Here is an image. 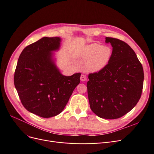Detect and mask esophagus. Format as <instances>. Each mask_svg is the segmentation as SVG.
Returning a JSON list of instances; mask_svg holds the SVG:
<instances>
[{"label": "esophagus", "mask_w": 154, "mask_h": 154, "mask_svg": "<svg viewBox=\"0 0 154 154\" xmlns=\"http://www.w3.org/2000/svg\"><path fill=\"white\" fill-rule=\"evenodd\" d=\"M80 80H81V81H82V82L86 81V80H87V77H86V76L84 75V74H82L81 76H80Z\"/></svg>", "instance_id": "esophagus-1"}]
</instances>
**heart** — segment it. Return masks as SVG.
<instances>
[{
  "label": "heart",
  "instance_id": "b5f03b06",
  "mask_svg": "<svg viewBox=\"0 0 154 154\" xmlns=\"http://www.w3.org/2000/svg\"><path fill=\"white\" fill-rule=\"evenodd\" d=\"M111 56L112 50L109 46H102L97 43L85 46L80 53V57L86 62V69L91 72L103 69L109 62Z\"/></svg>",
  "mask_w": 154,
  "mask_h": 154
}]
</instances>
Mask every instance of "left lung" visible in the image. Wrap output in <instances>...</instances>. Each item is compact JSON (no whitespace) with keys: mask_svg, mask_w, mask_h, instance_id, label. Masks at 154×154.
<instances>
[{"mask_svg":"<svg viewBox=\"0 0 154 154\" xmlns=\"http://www.w3.org/2000/svg\"><path fill=\"white\" fill-rule=\"evenodd\" d=\"M112 52L108 64L90 73L87 83L92 111L100 118L122 117L136 105L141 96L144 72L134 50L125 42L106 37Z\"/></svg>","mask_w":154,"mask_h":154,"instance_id":"left-lung-1","label":"left lung"}]
</instances>
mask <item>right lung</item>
<instances>
[{"label":"right lung","instance_id":"add662e5","mask_svg":"<svg viewBox=\"0 0 154 154\" xmlns=\"http://www.w3.org/2000/svg\"><path fill=\"white\" fill-rule=\"evenodd\" d=\"M59 37H43L26 47L18 58L14 84L26 110L42 118L61 113L81 73L63 76L53 62L51 51L59 49Z\"/></svg>","mask_w":154,"mask_h":154}]
</instances>
